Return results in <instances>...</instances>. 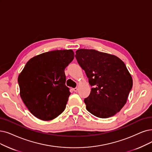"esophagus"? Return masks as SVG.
Instances as JSON below:
<instances>
[{
  "label": "esophagus",
  "mask_w": 152,
  "mask_h": 152,
  "mask_svg": "<svg viewBox=\"0 0 152 152\" xmlns=\"http://www.w3.org/2000/svg\"><path fill=\"white\" fill-rule=\"evenodd\" d=\"M73 90H74L75 92H77V90H78V88H77V87H76V88H73Z\"/></svg>",
  "instance_id": "34e87169"
}]
</instances>
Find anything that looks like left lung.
<instances>
[{"mask_svg":"<svg viewBox=\"0 0 152 152\" xmlns=\"http://www.w3.org/2000/svg\"><path fill=\"white\" fill-rule=\"evenodd\" d=\"M92 87L84 99L87 110L95 116H113L124 105L133 86L131 75L117 56L93 49H79L75 56Z\"/></svg>","mask_w":152,"mask_h":152,"instance_id":"8db88e82","label":"left lung"}]
</instances>
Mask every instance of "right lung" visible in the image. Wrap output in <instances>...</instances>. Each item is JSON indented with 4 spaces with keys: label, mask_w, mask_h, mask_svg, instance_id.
Masks as SVG:
<instances>
[{
    "label": "right lung",
    "mask_w": 152,
    "mask_h": 152,
    "mask_svg": "<svg viewBox=\"0 0 152 152\" xmlns=\"http://www.w3.org/2000/svg\"><path fill=\"white\" fill-rule=\"evenodd\" d=\"M74 58L72 50H53L30 59L18 77L20 95L37 118L51 120L65 110L70 95L65 69Z\"/></svg>",
    "instance_id": "right-lung-1"
}]
</instances>
